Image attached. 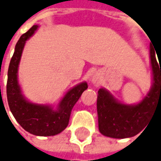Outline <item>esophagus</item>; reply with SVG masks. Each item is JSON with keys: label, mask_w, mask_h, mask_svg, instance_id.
<instances>
[{"label": "esophagus", "mask_w": 161, "mask_h": 161, "mask_svg": "<svg viewBox=\"0 0 161 161\" xmlns=\"http://www.w3.org/2000/svg\"><path fill=\"white\" fill-rule=\"evenodd\" d=\"M97 78H96V77H95V78L93 79V82H96V81H97Z\"/></svg>", "instance_id": "34e87169"}]
</instances>
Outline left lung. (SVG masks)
Listing matches in <instances>:
<instances>
[{"label": "left lung", "mask_w": 161, "mask_h": 161, "mask_svg": "<svg viewBox=\"0 0 161 161\" xmlns=\"http://www.w3.org/2000/svg\"><path fill=\"white\" fill-rule=\"evenodd\" d=\"M154 48L150 45V58L153 82L147 96L136 104L118 102L104 88L98 90V128L100 133L113 138H127L140 133L147 126L154 111L161 107V57L156 59Z\"/></svg>", "instance_id": "obj_1"}]
</instances>
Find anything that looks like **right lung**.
Here are the masks:
<instances>
[{
  "mask_svg": "<svg viewBox=\"0 0 161 161\" xmlns=\"http://www.w3.org/2000/svg\"><path fill=\"white\" fill-rule=\"evenodd\" d=\"M33 25L24 33L15 47L8 70L7 98L9 109L16 120L25 130L40 136H50L61 133L69 123L72 109L88 88L87 82H81L70 89L58 103L57 110L49 106L31 103L24 97L18 84V70L25 42L37 30Z\"/></svg>",
  "mask_w": 161,
  "mask_h": 161,
  "instance_id": "obj_1",
  "label": "right lung"
}]
</instances>
